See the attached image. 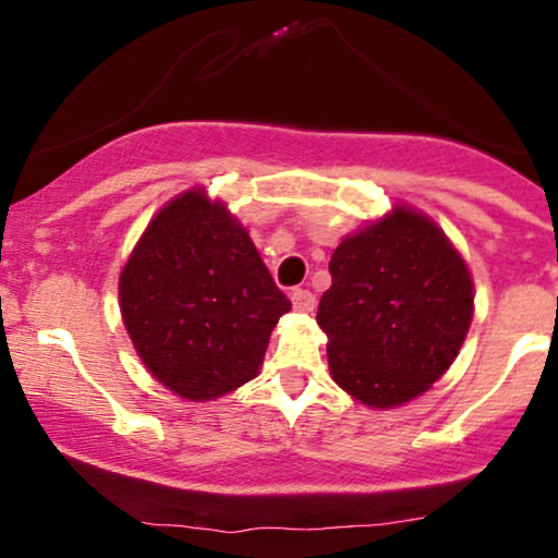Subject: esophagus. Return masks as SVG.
I'll use <instances>...</instances> for the list:
<instances>
[{
	"mask_svg": "<svg viewBox=\"0 0 558 558\" xmlns=\"http://www.w3.org/2000/svg\"><path fill=\"white\" fill-rule=\"evenodd\" d=\"M291 301H293V310L296 312H312L315 310V293L306 291V288H293L291 291Z\"/></svg>",
	"mask_w": 558,
	"mask_h": 558,
	"instance_id": "obj_1",
	"label": "esophagus"
}]
</instances>
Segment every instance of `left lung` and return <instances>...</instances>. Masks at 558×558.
Listing matches in <instances>:
<instances>
[{
    "label": "left lung",
    "mask_w": 558,
    "mask_h": 558,
    "mask_svg": "<svg viewBox=\"0 0 558 558\" xmlns=\"http://www.w3.org/2000/svg\"><path fill=\"white\" fill-rule=\"evenodd\" d=\"M332 286L317 325L332 380L373 409L417 399L451 367L475 312L462 254L409 207L345 235L330 257Z\"/></svg>",
    "instance_id": "obj_1"
}]
</instances>
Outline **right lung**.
Instances as JSON below:
<instances>
[{
	"label": "right lung",
	"mask_w": 558,
	"mask_h": 558,
	"mask_svg": "<svg viewBox=\"0 0 558 558\" xmlns=\"http://www.w3.org/2000/svg\"><path fill=\"white\" fill-rule=\"evenodd\" d=\"M288 310L246 228L204 189L165 204L120 272L133 349L189 401L220 399L257 377Z\"/></svg>",
	"instance_id": "add662e5"
}]
</instances>
